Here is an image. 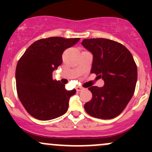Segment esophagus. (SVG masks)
I'll use <instances>...</instances> for the list:
<instances>
[{"mask_svg": "<svg viewBox=\"0 0 152 152\" xmlns=\"http://www.w3.org/2000/svg\"><path fill=\"white\" fill-rule=\"evenodd\" d=\"M76 90H77L78 92H79V91H82V90H84V88H83V87H79V86H77V87H76Z\"/></svg>", "mask_w": 152, "mask_h": 152, "instance_id": "obj_1", "label": "esophagus"}]
</instances>
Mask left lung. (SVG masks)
<instances>
[{
	"label": "left lung",
	"mask_w": 152,
	"mask_h": 152,
	"mask_svg": "<svg viewBox=\"0 0 152 152\" xmlns=\"http://www.w3.org/2000/svg\"><path fill=\"white\" fill-rule=\"evenodd\" d=\"M82 45L93 55L91 73L104 81L102 87L92 86L93 94L85 104L90 115L112 119L123 112L134 93L137 69L129 50L122 44L104 38L85 39Z\"/></svg>",
	"instance_id": "obj_1"
}]
</instances>
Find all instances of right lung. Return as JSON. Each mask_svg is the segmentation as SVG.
Wrapping results in <instances>:
<instances>
[{
    "instance_id": "1",
    "label": "right lung",
    "mask_w": 152,
    "mask_h": 152,
    "mask_svg": "<svg viewBox=\"0 0 152 152\" xmlns=\"http://www.w3.org/2000/svg\"><path fill=\"white\" fill-rule=\"evenodd\" d=\"M80 38L60 37L41 39L29 46L17 65L15 78L18 98L27 112L35 118L48 121L62 115L68 109L75 89L53 80V71L62 64L64 50Z\"/></svg>"
}]
</instances>
